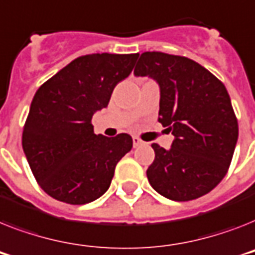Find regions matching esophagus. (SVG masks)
<instances>
[{"mask_svg":"<svg viewBox=\"0 0 255 255\" xmlns=\"http://www.w3.org/2000/svg\"><path fill=\"white\" fill-rule=\"evenodd\" d=\"M132 141H133L134 148H137V146H141V145H144V144H145V142L142 141V140H140L138 137H133V138H132Z\"/></svg>","mask_w":255,"mask_h":255,"instance_id":"obj_1","label":"esophagus"}]
</instances>
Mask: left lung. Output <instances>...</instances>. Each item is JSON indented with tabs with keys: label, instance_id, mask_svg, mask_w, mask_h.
I'll return each mask as SVG.
<instances>
[{
	"label": "left lung",
	"instance_id": "obj_1",
	"mask_svg": "<svg viewBox=\"0 0 255 255\" xmlns=\"http://www.w3.org/2000/svg\"><path fill=\"white\" fill-rule=\"evenodd\" d=\"M133 73L158 84V122L174 134L169 150L152 144L150 186L175 202L208 194L227 174L239 138L224 84L194 60L163 52L141 53Z\"/></svg>",
	"mask_w": 255,
	"mask_h": 255
}]
</instances>
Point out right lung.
<instances>
[{
	"label": "right lung",
	"mask_w": 255,
	"mask_h": 255,
	"mask_svg": "<svg viewBox=\"0 0 255 255\" xmlns=\"http://www.w3.org/2000/svg\"><path fill=\"white\" fill-rule=\"evenodd\" d=\"M138 53L77 57L35 93L22 146L39 186L68 204H86L109 190L117 163L132 137L95 134L92 118L107 107L114 88L127 78Z\"/></svg>",
	"instance_id": "right-lung-1"
}]
</instances>
